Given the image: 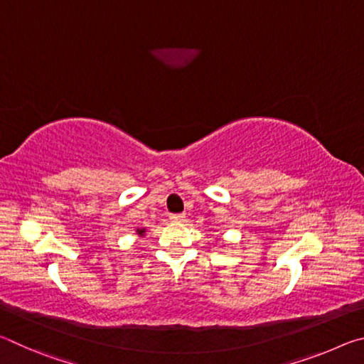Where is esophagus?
Instances as JSON below:
<instances>
[{
    "mask_svg": "<svg viewBox=\"0 0 364 364\" xmlns=\"http://www.w3.org/2000/svg\"><path fill=\"white\" fill-rule=\"evenodd\" d=\"M170 220L173 221V223H183V221L186 220V215H184V213H173V215H170Z\"/></svg>",
    "mask_w": 364,
    "mask_h": 364,
    "instance_id": "esophagus-1",
    "label": "esophagus"
}]
</instances>
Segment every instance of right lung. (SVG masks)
Segmentation results:
<instances>
[{
  "label": "right lung",
  "mask_w": 364,
  "mask_h": 364,
  "mask_svg": "<svg viewBox=\"0 0 364 364\" xmlns=\"http://www.w3.org/2000/svg\"><path fill=\"white\" fill-rule=\"evenodd\" d=\"M136 234H138V237H144L146 236V230H144V228H143V230H141V228H138Z\"/></svg>",
  "instance_id": "obj_1"
}]
</instances>
